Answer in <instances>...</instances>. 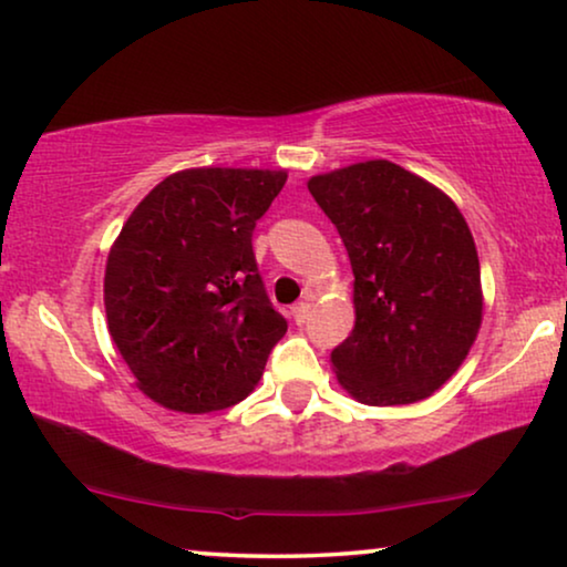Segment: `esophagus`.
I'll return each mask as SVG.
<instances>
[{
  "label": "esophagus",
  "mask_w": 567,
  "mask_h": 567,
  "mask_svg": "<svg viewBox=\"0 0 567 567\" xmlns=\"http://www.w3.org/2000/svg\"><path fill=\"white\" fill-rule=\"evenodd\" d=\"M308 313H311V303H306V300H300V303L292 306V319L298 323H303L308 319Z\"/></svg>",
  "instance_id": "obj_1"
}]
</instances>
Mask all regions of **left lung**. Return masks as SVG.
<instances>
[{
    "mask_svg": "<svg viewBox=\"0 0 567 567\" xmlns=\"http://www.w3.org/2000/svg\"><path fill=\"white\" fill-rule=\"evenodd\" d=\"M354 275V329L331 350L362 404H412L441 389L477 339L480 259L464 215L433 184L389 161L308 181Z\"/></svg>",
    "mask_w": 567,
    "mask_h": 567,
    "instance_id": "left-lung-1",
    "label": "left lung"
}]
</instances>
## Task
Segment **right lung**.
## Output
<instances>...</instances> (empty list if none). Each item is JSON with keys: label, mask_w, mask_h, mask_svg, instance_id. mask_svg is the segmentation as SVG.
<instances>
[{"label": "right lung", "mask_w": 567, "mask_h": 567, "mask_svg": "<svg viewBox=\"0 0 567 567\" xmlns=\"http://www.w3.org/2000/svg\"><path fill=\"white\" fill-rule=\"evenodd\" d=\"M285 171L192 168L161 181L105 264V316L140 389L176 412L238 404L288 331L254 256Z\"/></svg>", "instance_id": "obj_1"}]
</instances>
